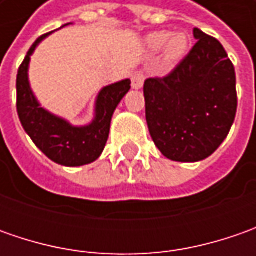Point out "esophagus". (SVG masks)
<instances>
[{"label":"esophagus","mask_w":256,"mask_h":256,"mask_svg":"<svg viewBox=\"0 0 256 256\" xmlns=\"http://www.w3.org/2000/svg\"><path fill=\"white\" fill-rule=\"evenodd\" d=\"M145 81V75L142 71H134L131 74V82H132L134 90H141Z\"/></svg>","instance_id":"obj_1"}]
</instances>
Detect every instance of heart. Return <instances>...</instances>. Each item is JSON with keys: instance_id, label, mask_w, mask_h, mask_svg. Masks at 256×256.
Segmentation results:
<instances>
[{"instance_id": "obj_1", "label": "heart", "mask_w": 256, "mask_h": 256, "mask_svg": "<svg viewBox=\"0 0 256 256\" xmlns=\"http://www.w3.org/2000/svg\"><path fill=\"white\" fill-rule=\"evenodd\" d=\"M188 35L184 32L170 34L166 31H156L146 36V48L150 51H160L162 48L164 61L174 64L180 61L188 50Z\"/></svg>"}]
</instances>
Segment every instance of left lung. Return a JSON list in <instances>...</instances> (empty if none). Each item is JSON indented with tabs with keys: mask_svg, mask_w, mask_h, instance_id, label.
<instances>
[{
	"mask_svg": "<svg viewBox=\"0 0 256 256\" xmlns=\"http://www.w3.org/2000/svg\"><path fill=\"white\" fill-rule=\"evenodd\" d=\"M196 44L171 74L144 84L145 116L171 161L198 162L218 150L236 114V76L218 40L194 28Z\"/></svg>",
	"mask_w": 256,
	"mask_h": 256,
	"instance_id": "obj_1",
	"label": "left lung"
}]
</instances>
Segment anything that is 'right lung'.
<instances>
[{
  "label": "right lung",
  "instance_id": "right-lung-1",
  "mask_svg": "<svg viewBox=\"0 0 256 256\" xmlns=\"http://www.w3.org/2000/svg\"><path fill=\"white\" fill-rule=\"evenodd\" d=\"M50 34L42 35L35 41L18 70L16 111L25 132L51 161L64 166H81L96 161L102 154L110 135L114 111L130 91L131 81L122 80L104 86L95 101L92 122L84 126L71 125L64 118L46 111L36 101L30 86L28 66L35 48Z\"/></svg>",
  "mask_w": 256,
  "mask_h": 256
}]
</instances>
